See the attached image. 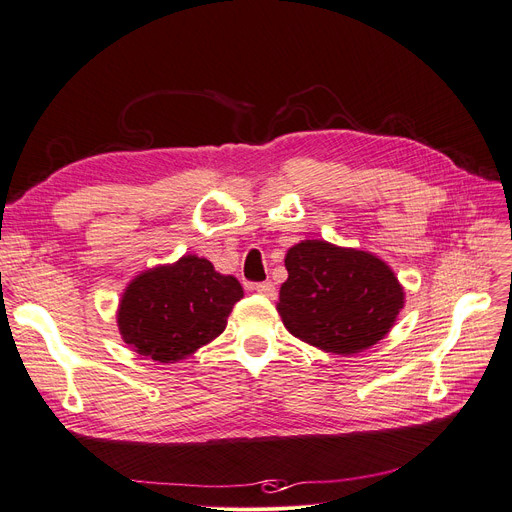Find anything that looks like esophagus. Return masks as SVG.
Segmentation results:
<instances>
[{
	"mask_svg": "<svg viewBox=\"0 0 512 512\" xmlns=\"http://www.w3.org/2000/svg\"><path fill=\"white\" fill-rule=\"evenodd\" d=\"M254 290H256L258 294H262V297H267V299H275V297H277L273 282H258V284H254Z\"/></svg>",
	"mask_w": 512,
	"mask_h": 512,
	"instance_id": "1",
	"label": "esophagus"
}]
</instances>
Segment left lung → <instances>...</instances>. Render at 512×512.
<instances>
[{
	"instance_id": "obj_1",
	"label": "left lung",
	"mask_w": 512,
	"mask_h": 512,
	"mask_svg": "<svg viewBox=\"0 0 512 512\" xmlns=\"http://www.w3.org/2000/svg\"><path fill=\"white\" fill-rule=\"evenodd\" d=\"M280 288L286 329L320 350L356 354L378 344L404 307V288L386 262L327 241H301L286 254Z\"/></svg>"
}]
</instances>
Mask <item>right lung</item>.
<instances>
[{"mask_svg":"<svg viewBox=\"0 0 512 512\" xmlns=\"http://www.w3.org/2000/svg\"><path fill=\"white\" fill-rule=\"evenodd\" d=\"M243 297L232 275H220L205 258L183 256L175 265L145 271L121 297L117 324L123 342L153 361L190 356L226 329Z\"/></svg>","mask_w":512,"mask_h":512,"instance_id":"1","label":"right lung"}]
</instances>
